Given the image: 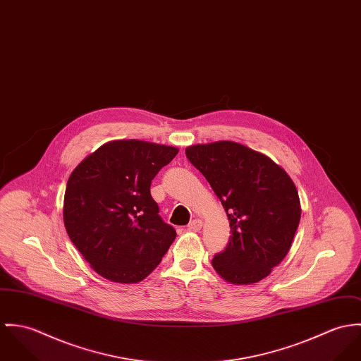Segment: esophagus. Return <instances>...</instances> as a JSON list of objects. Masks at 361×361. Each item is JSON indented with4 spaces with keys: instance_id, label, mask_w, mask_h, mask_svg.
<instances>
[{
    "instance_id": "esophagus-1",
    "label": "esophagus",
    "mask_w": 361,
    "mask_h": 361,
    "mask_svg": "<svg viewBox=\"0 0 361 361\" xmlns=\"http://www.w3.org/2000/svg\"><path fill=\"white\" fill-rule=\"evenodd\" d=\"M202 226H203L202 220H200V219H195V220H192V221L188 224V230L197 233V231H200V228H202Z\"/></svg>"
}]
</instances>
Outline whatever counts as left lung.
I'll use <instances>...</instances> for the list:
<instances>
[{
  "mask_svg": "<svg viewBox=\"0 0 361 361\" xmlns=\"http://www.w3.org/2000/svg\"><path fill=\"white\" fill-rule=\"evenodd\" d=\"M227 213L231 237L212 260L227 282L266 279L288 255L300 221V200L288 173L267 155L234 141L185 148Z\"/></svg>",
  "mask_w": 361,
  "mask_h": 361,
  "instance_id": "left-lung-1",
  "label": "left lung"
}]
</instances>
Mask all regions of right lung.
I'll return each mask as SVG.
<instances>
[{
    "label": "right lung",
    "mask_w": 361,
    "mask_h": 361,
    "mask_svg": "<svg viewBox=\"0 0 361 361\" xmlns=\"http://www.w3.org/2000/svg\"><path fill=\"white\" fill-rule=\"evenodd\" d=\"M177 154L176 147L115 140L72 171L63 200L65 228L101 277L135 283L161 263L176 230L158 214L151 181Z\"/></svg>",
    "instance_id": "obj_1"
}]
</instances>
